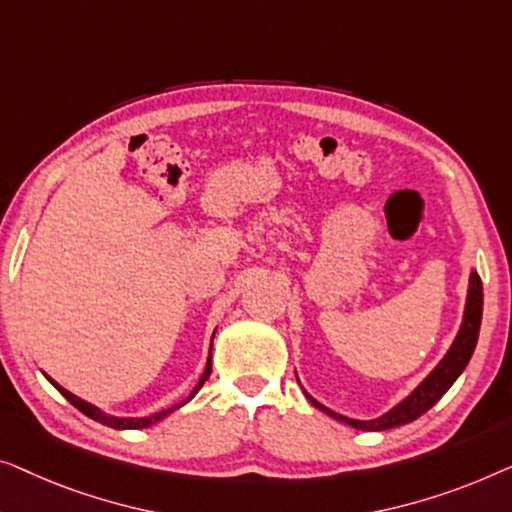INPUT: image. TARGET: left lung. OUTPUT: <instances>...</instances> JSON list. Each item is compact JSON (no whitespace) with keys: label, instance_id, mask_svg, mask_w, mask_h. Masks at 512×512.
Wrapping results in <instances>:
<instances>
[{"label":"left lung","instance_id":"left-lung-1","mask_svg":"<svg viewBox=\"0 0 512 512\" xmlns=\"http://www.w3.org/2000/svg\"><path fill=\"white\" fill-rule=\"evenodd\" d=\"M480 320H482V283L480 276L471 269L469 276V290H466V304H464V315H462V325H459V331L455 336V341L445 352L441 362H438L434 369H431L427 376L422 378V383L415 387L408 397H403L397 406H392L387 413L373 417V420H355V417L341 415L336 410L327 408L325 403H320L318 399H313L304 387L306 399L313 403L315 408H320L322 413H327L334 420L348 424L352 429L359 431H383V429H392V427H401V424H408L417 420V417L427 413V410L434 406V403L443 397L445 392L450 390L452 383L462 376V371L469 364V359L475 350V343H478V334H480ZM299 380V378H297Z\"/></svg>","mask_w":512,"mask_h":512}]
</instances>
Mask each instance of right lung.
I'll return each instance as SVG.
<instances>
[{
	"instance_id": "obj_1",
	"label": "right lung",
	"mask_w": 512,
	"mask_h": 512,
	"mask_svg": "<svg viewBox=\"0 0 512 512\" xmlns=\"http://www.w3.org/2000/svg\"><path fill=\"white\" fill-rule=\"evenodd\" d=\"M215 336V334H213ZM211 348H213V341H211ZM43 376H46V373H43ZM208 376H211V355H208V362H206V369H204V373H201V378H199V383L194 385V390L187 394V397L183 399V401H178V403H174V406H169V408H164V410H160V413H153V415H146V417H118V415H111V413H104L102 408H97L95 403H88L85 399H81V397H76V394H71L69 390H64L62 385H57L53 378L50 376H46L48 378V383L55 387L57 392L62 394L64 399H67L71 406H76L78 410H81L83 415H88V417H92V420L95 422H102V424H106V427H111V429H146V427H153L155 422H160V420H164V417H167L169 413H174V410H178V408H183L185 403H190L192 399H194V394H197L201 387H204V383L208 380Z\"/></svg>"
}]
</instances>
